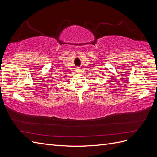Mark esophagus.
<instances>
[{
    "mask_svg": "<svg viewBox=\"0 0 157 157\" xmlns=\"http://www.w3.org/2000/svg\"><path fill=\"white\" fill-rule=\"evenodd\" d=\"M80 70H81V69H80V67H77V68H76V71H77V73H80Z\"/></svg>",
    "mask_w": 157,
    "mask_h": 157,
    "instance_id": "obj_1",
    "label": "esophagus"
}]
</instances>
